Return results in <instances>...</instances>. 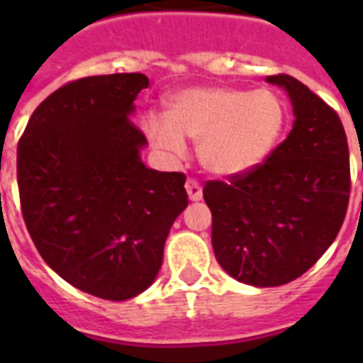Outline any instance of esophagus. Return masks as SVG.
<instances>
[{
  "label": "esophagus",
  "mask_w": 363,
  "mask_h": 363,
  "mask_svg": "<svg viewBox=\"0 0 363 363\" xmlns=\"http://www.w3.org/2000/svg\"><path fill=\"white\" fill-rule=\"evenodd\" d=\"M186 192H188V198L192 199V201H199V199L203 198V188H201V184H199L196 179H188Z\"/></svg>",
  "instance_id": "34e87169"
}]
</instances>
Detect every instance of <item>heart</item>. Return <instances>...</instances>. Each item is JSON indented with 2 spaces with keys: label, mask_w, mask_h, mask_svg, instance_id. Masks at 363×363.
Returning <instances> with one entry per match:
<instances>
[{
  "label": "heart",
  "mask_w": 363,
  "mask_h": 363,
  "mask_svg": "<svg viewBox=\"0 0 363 363\" xmlns=\"http://www.w3.org/2000/svg\"><path fill=\"white\" fill-rule=\"evenodd\" d=\"M282 105L269 90L222 86L186 88L167 101L165 118L147 115L148 141L167 156L186 152L184 139L198 143V158L213 175L233 177L267 156L282 128Z\"/></svg>",
  "instance_id": "1"
}]
</instances>
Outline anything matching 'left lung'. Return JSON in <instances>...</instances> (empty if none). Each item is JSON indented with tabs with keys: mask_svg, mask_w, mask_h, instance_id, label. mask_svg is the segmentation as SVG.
Segmentation results:
<instances>
[{
	"mask_svg": "<svg viewBox=\"0 0 363 363\" xmlns=\"http://www.w3.org/2000/svg\"><path fill=\"white\" fill-rule=\"evenodd\" d=\"M294 107V128L241 175L207 181L213 248L222 269L252 286H281L318 262L343 226L349 143L330 105L290 75H271Z\"/></svg>",
	"mask_w": 363,
	"mask_h": 363,
	"instance_id": "1",
	"label": "left lung"
}]
</instances>
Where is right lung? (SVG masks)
Listing matches in <instances>:
<instances>
[{
	"mask_svg": "<svg viewBox=\"0 0 363 363\" xmlns=\"http://www.w3.org/2000/svg\"><path fill=\"white\" fill-rule=\"evenodd\" d=\"M143 73L84 77L31 115L16 152L22 216L41 258L96 298L124 301L158 275L186 175L148 169L131 122Z\"/></svg>",
	"mask_w": 363,
	"mask_h": 363,
	"instance_id": "1",
	"label": "right lung"
}]
</instances>
